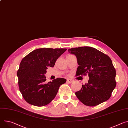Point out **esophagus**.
Returning <instances> with one entry per match:
<instances>
[{
	"mask_svg": "<svg viewBox=\"0 0 128 128\" xmlns=\"http://www.w3.org/2000/svg\"><path fill=\"white\" fill-rule=\"evenodd\" d=\"M74 82V80L70 78H68L67 80V82L68 83H72Z\"/></svg>",
	"mask_w": 128,
	"mask_h": 128,
	"instance_id": "34e87169",
	"label": "esophagus"
}]
</instances>
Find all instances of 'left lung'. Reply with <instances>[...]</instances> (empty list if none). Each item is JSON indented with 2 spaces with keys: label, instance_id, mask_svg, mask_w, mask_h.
I'll return each mask as SVG.
<instances>
[{
  "label": "left lung",
  "instance_id": "left-lung-1",
  "mask_svg": "<svg viewBox=\"0 0 128 128\" xmlns=\"http://www.w3.org/2000/svg\"><path fill=\"white\" fill-rule=\"evenodd\" d=\"M74 54L79 65L76 76L88 74V83L76 92L78 98L88 106H95L107 100L115 88L116 70L110 57L89 46L68 49Z\"/></svg>",
  "mask_w": 128,
  "mask_h": 128
}]
</instances>
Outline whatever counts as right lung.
<instances>
[{"label":"right lung","mask_w":128,"mask_h":128,"mask_svg":"<svg viewBox=\"0 0 128 128\" xmlns=\"http://www.w3.org/2000/svg\"><path fill=\"white\" fill-rule=\"evenodd\" d=\"M66 48H43L34 50L22 60L17 71L18 85L23 98L28 104L44 106L56 96L59 87L66 82L63 78H56L45 83L46 69L53 67L55 62Z\"/></svg>","instance_id":"add662e5"}]
</instances>
